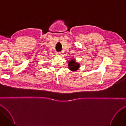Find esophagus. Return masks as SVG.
I'll use <instances>...</instances> for the list:
<instances>
[{
  "instance_id": "1",
  "label": "esophagus",
  "mask_w": 126,
  "mask_h": 126,
  "mask_svg": "<svg viewBox=\"0 0 126 126\" xmlns=\"http://www.w3.org/2000/svg\"><path fill=\"white\" fill-rule=\"evenodd\" d=\"M56 54H57V55H58V56H61V54H62V53H61V52H57Z\"/></svg>"
}]
</instances>
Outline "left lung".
Segmentation results:
<instances>
[{
	"mask_svg": "<svg viewBox=\"0 0 126 126\" xmlns=\"http://www.w3.org/2000/svg\"><path fill=\"white\" fill-rule=\"evenodd\" d=\"M68 67L69 69L70 70L72 71H75L77 70L79 68L80 64L76 62L75 59H73L69 61Z\"/></svg>",
	"mask_w": 126,
	"mask_h": 126,
	"instance_id": "1",
	"label": "left lung"
}]
</instances>
